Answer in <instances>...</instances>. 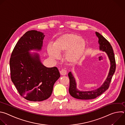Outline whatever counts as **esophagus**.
I'll return each mask as SVG.
<instances>
[{"label":"esophagus","instance_id":"obj_1","mask_svg":"<svg viewBox=\"0 0 125 125\" xmlns=\"http://www.w3.org/2000/svg\"><path fill=\"white\" fill-rule=\"evenodd\" d=\"M60 73L61 75L64 76V75H66V74H67V71L66 70H64V69H62L60 71Z\"/></svg>","mask_w":125,"mask_h":125}]
</instances>
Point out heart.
I'll return each mask as SVG.
<instances>
[{"instance_id": "b5f03b06", "label": "heart", "mask_w": 125, "mask_h": 125, "mask_svg": "<svg viewBox=\"0 0 125 125\" xmlns=\"http://www.w3.org/2000/svg\"><path fill=\"white\" fill-rule=\"evenodd\" d=\"M86 47L85 40L79 35L74 33H65L58 37L53 45L47 46L50 57L58 59L59 54L65 53L64 59L69 63H75L82 56Z\"/></svg>"}]
</instances>
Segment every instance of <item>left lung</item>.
Returning a JSON list of instances; mask_svg holds the SVG:
<instances>
[{"label":"left lung","mask_w":125,"mask_h":125,"mask_svg":"<svg viewBox=\"0 0 125 125\" xmlns=\"http://www.w3.org/2000/svg\"><path fill=\"white\" fill-rule=\"evenodd\" d=\"M95 34L98 38L99 50L104 51L107 55L110 60V68L109 73L103 83L99 88L90 91H81L77 88L76 80L72 73L71 72H70L68 73V77L70 79L69 92L71 96L77 99L83 100L93 99L100 95L107 90H108L112 78L116 70V62L114 53L110 43L98 32L96 31Z\"/></svg>","instance_id":"left-lung-1"}]
</instances>
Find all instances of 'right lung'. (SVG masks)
<instances>
[{
    "label": "right lung",
    "mask_w": 125,
    "mask_h": 125,
    "mask_svg": "<svg viewBox=\"0 0 125 125\" xmlns=\"http://www.w3.org/2000/svg\"><path fill=\"white\" fill-rule=\"evenodd\" d=\"M44 37L42 32L28 31L16 43L10 59L11 80L19 94L31 101L48 98L60 77L57 67H45L38 53L30 52L42 50Z\"/></svg>",
    "instance_id": "right-lung-1"
}]
</instances>
